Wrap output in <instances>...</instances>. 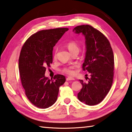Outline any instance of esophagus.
Returning a JSON list of instances; mask_svg holds the SVG:
<instances>
[{"instance_id": "obj_1", "label": "esophagus", "mask_w": 132, "mask_h": 132, "mask_svg": "<svg viewBox=\"0 0 132 132\" xmlns=\"http://www.w3.org/2000/svg\"><path fill=\"white\" fill-rule=\"evenodd\" d=\"M75 79L73 77H68L66 78V81H71V80H74Z\"/></svg>"}]
</instances>
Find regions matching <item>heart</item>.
Listing matches in <instances>:
<instances>
[{"label": "heart", "instance_id": "1", "mask_svg": "<svg viewBox=\"0 0 132 132\" xmlns=\"http://www.w3.org/2000/svg\"><path fill=\"white\" fill-rule=\"evenodd\" d=\"M66 47L69 50V51L70 52H72L74 51H78L79 50V47L78 45L77 44L76 42L74 41H70L69 42L68 44H66ZM56 50H55V55L54 56H56ZM74 69V66L73 65H70L69 66H66L65 68H64L62 69V71L66 74H68V75L72 76L74 74V71L73 69Z\"/></svg>", "mask_w": 132, "mask_h": 132}]
</instances>
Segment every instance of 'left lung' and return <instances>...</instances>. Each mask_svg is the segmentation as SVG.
<instances>
[{
  "mask_svg": "<svg viewBox=\"0 0 132 132\" xmlns=\"http://www.w3.org/2000/svg\"><path fill=\"white\" fill-rule=\"evenodd\" d=\"M73 31L85 36L86 53L82 69L90 76L87 83L80 80L82 88L77 97L88 106H94L100 103L111 89L114 69L113 51L107 37L90 25L77 26Z\"/></svg>",
  "mask_w": 132,
  "mask_h": 132,
  "instance_id": "obj_1",
  "label": "left lung"
}]
</instances>
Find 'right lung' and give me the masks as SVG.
<instances>
[{
	"mask_svg": "<svg viewBox=\"0 0 132 132\" xmlns=\"http://www.w3.org/2000/svg\"><path fill=\"white\" fill-rule=\"evenodd\" d=\"M68 30L63 28L39 31L26 40L21 49L18 60L21 83L29 100L38 108L53 105L59 87L66 81L61 74L50 80L45 72L46 67L52 63L53 47Z\"/></svg>",
	"mask_w": 132,
	"mask_h": 132,
	"instance_id": "obj_1",
	"label": "right lung"
}]
</instances>
